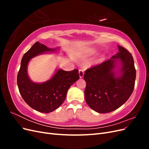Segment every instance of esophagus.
<instances>
[{
  "instance_id": "34e87169",
  "label": "esophagus",
  "mask_w": 149,
  "mask_h": 149,
  "mask_svg": "<svg viewBox=\"0 0 149 149\" xmlns=\"http://www.w3.org/2000/svg\"><path fill=\"white\" fill-rule=\"evenodd\" d=\"M84 70L83 69H81L79 70V78H83L84 76Z\"/></svg>"
}]
</instances>
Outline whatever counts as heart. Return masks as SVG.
<instances>
[{
    "mask_svg": "<svg viewBox=\"0 0 149 149\" xmlns=\"http://www.w3.org/2000/svg\"><path fill=\"white\" fill-rule=\"evenodd\" d=\"M97 53V49L94 48H88L86 49L83 53V56L85 58L91 56Z\"/></svg>",
    "mask_w": 149,
    "mask_h": 149,
    "instance_id": "1",
    "label": "heart"
}]
</instances>
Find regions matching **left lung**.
<instances>
[{
  "instance_id": "1",
  "label": "left lung",
  "mask_w": 149,
  "mask_h": 149,
  "mask_svg": "<svg viewBox=\"0 0 149 149\" xmlns=\"http://www.w3.org/2000/svg\"><path fill=\"white\" fill-rule=\"evenodd\" d=\"M119 52L110 60L93 66L85 71L86 83L85 100L92 109L107 113L118 109L131 96L135 86L136 71L133 57L127 49L118 46ZM120 60V74L113 71Z\"/></svg>"
}]
</instances>
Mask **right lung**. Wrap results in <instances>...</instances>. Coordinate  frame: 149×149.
I'll return each instance as SVG.
<instances>
[{
  "mask_svg": "<svg viewBox=\"0 0 149 149\" xmlns=\"http://www.w3.org/2000/svg\"><path fill=\"white\" fill-rule=\"evenodd\" d=\"M37 42L22 57L17 74V85L25 102L33 109L43 113H49L59 107L65 100L68 90L79 79L78 70L70 71L58 70L53 77L43 83H35L30 79L27 65L30 59L40 54L55 52Z\"/></svg>",
  "mask_w": 149,
  "mask_h": 149,
  "instance_id": "1",
  "label": "right lung"
}]
</instances>
